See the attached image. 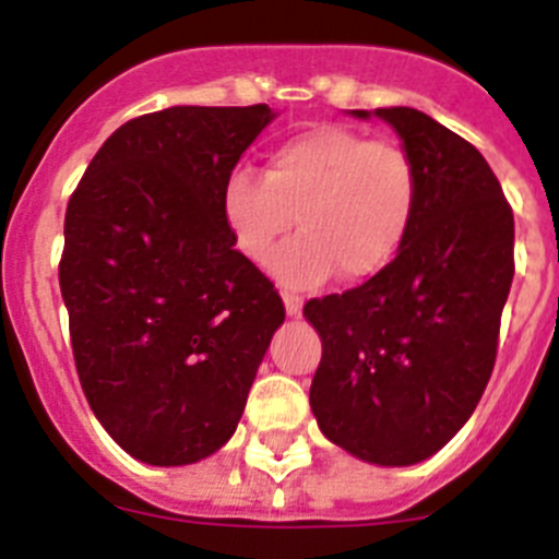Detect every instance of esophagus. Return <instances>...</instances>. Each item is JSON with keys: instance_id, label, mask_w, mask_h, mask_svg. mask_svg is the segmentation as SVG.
<instances>
[{"instance_id": "1", "label": "esophagus", "mask_w": 559, "mask_h": 559, "mask_svg": "<svg viewBox=\"0 0 559 559\" xmlns=\"http://www.w3.org/2000/svg\"><path fill=\"white\" fill-rule=\"evenodd\" d=\"M283 302H285V313L288 316L302 313V296L299 294H283Z\"/></svg>"}]
</instances>
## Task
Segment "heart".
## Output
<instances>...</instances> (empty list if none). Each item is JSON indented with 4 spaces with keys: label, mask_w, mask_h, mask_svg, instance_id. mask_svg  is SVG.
<instances>
[{
    "label": "heart",
    "mask_w": 559,
    "mask_h": 559,
    "mask_svg": "<svg viewBox=\"0 0 559 559\" xmlns=\"http://www.w3.org/2000/svg\"><path fill=\"white\" fill-rule=\"evenodd\" d=\"M419 176L397 142L369 140L344 126H316L269 153L265 176L235 167L221 187L231 243L265 263L288 288H310L330 271L358 283L380 274L406 243L417 212Z\"/></svg>",
    "instance_id": "heart-1"
}]
</instances>
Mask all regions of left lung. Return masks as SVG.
<instances>
[{"label":"left lung","mask_w":559,"mask_h":559,"mask_svg":"<svg viewBox=\"0 0 559 559\" xmlns=\"http://www.w3.org/2000/svg\"><path fill=\"white\" fill-rule=\"evenodd\" d=\"M374 117L417 165V212L380 274L305 305L322 335L310 408L330 442L403 467L445 445L487 389L515 274V218L496 173L459 133L406 106Z\"/></svg>","instance_id":"8db88e82"}]
</instances>
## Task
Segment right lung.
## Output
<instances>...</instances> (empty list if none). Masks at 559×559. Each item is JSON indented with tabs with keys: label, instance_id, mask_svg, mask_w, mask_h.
<instances>
[{
	"label": "right lung",
	"instance_id": "obj_1",
	"mask_svg": "<svg viewBox=\"0 0 559 559\" xmlns=\"http://www.w3.org/2000/svg\"><path fill=\"white\" fill-rule=\"evenodd\" d=\"M274 114L173 106L103 142L67 204L58 265L88 406L133 459L192 464L235 433L274 283L231 243L221 187Z\"/></svg>",
	"mask_w": 559,
	"mask_h": 559
}]
</instances>
